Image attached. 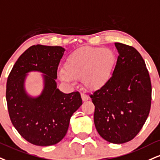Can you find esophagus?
Listing matches in <instances>:
<instances>
[{"mask_svg": "<svg viewBox=\"0 0 160 160\" xmlns=\"http://www.w3.org/2000/svg\"><path fill=\"white\" fill-rule=\"evenodd\" d=\"M81 98H82V100L83 101H88V97L87 95H86L85 93H81Z\"/></svg>", "mask_w": 160, "mask_h": 160, "instance_id": "1", "label": "esophagus"}]
</instances>
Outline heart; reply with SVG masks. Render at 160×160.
<instances>
[{
  "instance_id": "obj_1",
  "label": "heart",
  "mask_w": 160,
  "mask_h": 160,
  "mask_svg": "<svg viewBox=\"0 0 160 160\" xmlns=\"http://www.w3.org/2000/svg\"><path fill=\"white\" fill-rule=\"evenodd\" d=\"M115 63V55L107 48L82 47L68 55L65 68L59 71L62 81L74 83L81 78L88 89L96 90L108 82Z\"/></svg>"
}]
</instances>
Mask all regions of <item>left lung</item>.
Returning <instances> with one entry per match:
<instances>
[{
	"label": "left lung",
	"instance_id": "8db88e82",
	"mask_svg": "<svg viewBox=\"0 0 160 160\" xmlns=\"http://www.w3.org/2000/svg\"><path fill=\"white\" fill-rule=\"evenodd\" d=\"M118 51L112 76L90 95L94 122L103 139L114 144L132 140L139 132L151 106V82L143 58L132 46L115 42Z\"/></svg>",
	"mask_w": 160,
	"mask_h": 160
}]
</instances>
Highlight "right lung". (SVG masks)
<instances>
[{"label": "right lung", "instance_id": "1", "mask_svg": "<svg viewBox=\"0 0 160 160\" xmlns=\"http://www.w3.org/2000/svg\"><path fill=\"white\" fill-rule=\"evenodd\" d=\"M65 49L60 46L32 45L19 57L9 73L6 98L11 122L24 139L38 146L58 143L68 131L70 118L82 105L78 92L64 94L57 88V69ZM44 74L41 96L31 98L24 89L26 73Z\"/></svg>", "mask_w": 160, "mask_h": 160}]
</instances>
